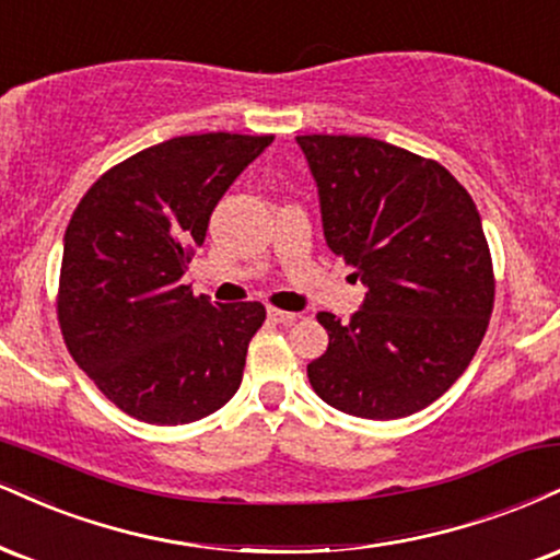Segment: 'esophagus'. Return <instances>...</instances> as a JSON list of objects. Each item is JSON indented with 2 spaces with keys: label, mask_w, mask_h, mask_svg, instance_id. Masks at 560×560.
I'll use <instances>...</instances> for the list:
<instances>
[{
  "label": "esophagus",
  "mask_w": 560,
  "mask_h": 560,
  "mask_svg": "<svg viewBox=\"0 0 560 560\" xmlns=\"http://www.w3.org/2000/svg\"><path fill=\"white\" fill-rule=\"evenodd\" d=\"M268 320L279 323V326H292V323L298 320V313H287V310L268 307Z\"/></svg>",
  "instance_id": "esophagus-1"
}]
</instances>
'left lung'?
<instances>
[{
    "mask_svg": "<svg viewBox=\"0 0 560 560\" xmlns=\"http://www.w3.org/2000/svg\"><path fill=\"white\" fill-rule=\"evenodd\" d=\"M318 185L326 245L368 287L341 323L318 313L328 349L310 386L339 412L399 420L467 370L488 331L495 281L480 213L438 161L362 135H300Z\"/></svg>",
    "mask_w": 560,
    "mask_h": 560,
    "instance_id": "8db88e82",
    "label": "left lung"
}]
</instances>
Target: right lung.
<instances>
[{
  "instance_id": "1",
  "label": "right lung",
  "mask_w": 560,
  "mask_h": 560,
  "mask_svg": "<svg viewBox=\"0 0 560 560\" xmlns=\"http://www.w3.org/2000/svg\"><path fill=\"white\" fill-rule=\"evenodd\" d=\"M273 135H182L101 174L65 232L57 315L72 360L151 425H185L237 394L260 302L182 284L215 203Z\"/></svg>"
}]
</instances>
